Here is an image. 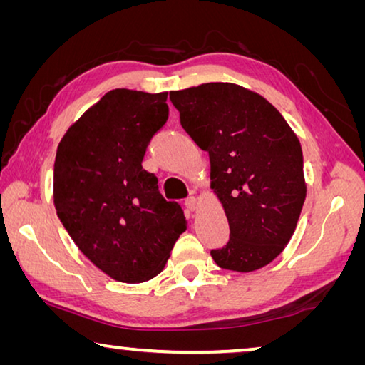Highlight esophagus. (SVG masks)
Segmentation results:
<instances>
[{"label": "esophagus", "mask_w": 365, "mask_h": 365, "mask_svg": "<svg viewBox=\"0 0 365 365\" xmlns=\"http://www.w3.org/2000/svg\"><path fill=\"white\" fill-rule=\"evenodd\" d=\"M185 206H187L190 211H196L197 209V200L195 196H190V197H187V200H185Z\"/></svg>", "instance_id": "obj_1"}]
</instances>
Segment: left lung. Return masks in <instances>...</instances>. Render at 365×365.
I'll list each match as a JSON object with an SVG mask.
<instances>
[{"mask_svg": "<svg viewBox=\"0 0 365 365\" xmlns=\"http://www.w3.org/2000/svg\"><path fill=\"white\" fill-rule=\"evenodd\" d=\"M180 123L209 153L211 190L230 240L211 256L222 269L255 272L285 250L306 200L302 150L283 115L245 86L202 83L170 91Z\"/></svg>", "mask_w": 365, "mask_h": 365, "instance_id": "8db88e82", "label": "left lung"}]
</instances>
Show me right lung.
<instances>
[{"label":"right lung","mask_w":365,"mask_h":365,"mask_svg":"<svg viewBox=\"0 0 365 365\" xmlns=\"http://www.w3.org/2000/svg\"><path fill=\"white\" fill-rule=\"evenodd\" d=\"M168 91H108L67 128L54 160L58 217L78 250L110 279L141 283L160 274L187 230L143 169L146 146L169 117Z\"/></svg>","instance_id":"1"}]
</instances>
